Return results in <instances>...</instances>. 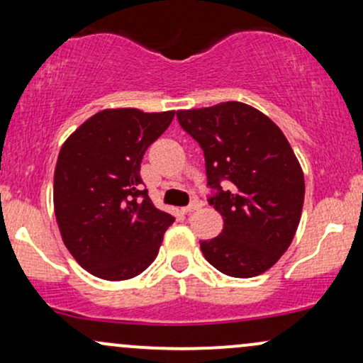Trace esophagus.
Returning <instances> with one entry per match:
<instances>
[{
  "label": "esophagus",
  "mask_w": 363,
  "mask_h": 363,
  "mask_svg": "<svg viewBox=\"0 0 363 363\" xmlns=\"http://www.w3.org/2000/svg\"><path fill=\"white\" fill-rule=\"evenodd\" d=\"M201 206H203V201H199V199H193L189 205H187L186 208H182V211H184V213H193V211L199 210Z\"/></svg>",
  "instance_id": "esophagus-1"
}]
</instances>
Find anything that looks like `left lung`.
I'll return each instance as SVG.
<instances>
[{"instance_id": "8db88e82", "label": "left lung", "mask_w": 363, "mask_h": 363, "mask_svg": "<svg viewBox=\"0 0 363 363\" xmlns=\"http://www.w3.org/2000/svg\"><path fill=\"white\" fill-rule=\"evenodd\" d=\"M177 121L205 153L208 203L223 216L222 234L201 240L206 261L235 278L264 273L297 232L303 174L281 129L242 102L179 111Z\"/></svg>"}]
</instances>
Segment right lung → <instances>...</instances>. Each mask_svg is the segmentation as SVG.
Returning <instances> with one entry per match:
<instances>
[{
  "mask_svg": "<svg viewBox=\"0 0 363 363\" xmlns=\"http://www.w3.org/2000/svg\"><path fill=\"white\" fill-rule=\"evenodd\" d=\"M172 119L174 111L107 109L62 145L54 213L68 251L94 277L129 280L157 257L174 216L153 205L140 165Z\"/></svg>",
  "mask_w": 363,
  "mask_h": 363,
  "instance_id": "obj_1",
  "label": "right lung"
}]
</instances>
